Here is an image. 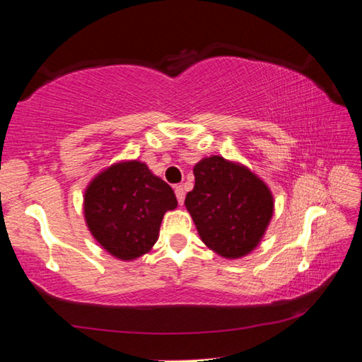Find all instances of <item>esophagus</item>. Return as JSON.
I'll return each instance as SVG.
<instances>
[{
    "label": "esophagus",
    "instance_id": "obj_1",
    "mask_svg": "<svg viewBox=\"0 0 362 362\" xmlns=\"http://www.w3.org/2000/svg\"><path fill=\"white\" fill-rule=\"evenodd\" d=\"M175 196H177V201H179V204L182 206L183 201H185V189H183V187H175Z\"/></svg>",
    "mask_w": 362,
    "mask_h": 362
}]
</instances>
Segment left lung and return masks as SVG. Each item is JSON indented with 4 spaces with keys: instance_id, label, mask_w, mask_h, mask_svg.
I'll list each match as a JSON object with an SVG mask.
<instances>
[{
    "instance_id": "obj_1",
    "label": "left lung",
    "mask_w": 362,
    "mask_h": 362,
    "mask_svg": "<svg viewBox=\"0 0 362 362\" xmlns=\"http://www.w3.org/2000/svg\"><path fill=\"white\" fill-rule=\"evenodd\" d=\"M193 174L194 187L185 206L201 241L223 259L249 255L272 222V189L243 163L218 155L196 163Z\"/></svg>"
}]
</instances>
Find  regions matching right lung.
<instances>
[{"label":"right lung","instance_id":"right-lung-1","mask_svg":"<svg viewBox=\"0 0 362 362\" xmlns=\"http://www.w3.org/2000/svg\"><path fill=\"white\" fill-rule=\"evenodd\" d=\"M177 199L144 161L121 159L95 174L83 194V216L99 246L122 262L148 254L164 214Z\"/></svg>","mask_w":362,"mask_h":362}]
</instances>
